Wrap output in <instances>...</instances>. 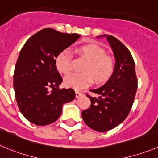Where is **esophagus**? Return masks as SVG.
I'll return each instance as SVG.
<instances>
[{"instance_id": "1", "label": "esophagus", "mask_w": 158, "mask_h": 158, "mask_svg": "<svg viewBox=\"0 0 158 158\" xmlns=\"http://www.w3.org/2000/svg\"><path fill=\"white\" fill-rule=\"evenodd\" d=\"M82 95H83V94H82V93L79 92V91H78V90L76 91V98H79V97H82Z\"/></svg>"}]
</instances>
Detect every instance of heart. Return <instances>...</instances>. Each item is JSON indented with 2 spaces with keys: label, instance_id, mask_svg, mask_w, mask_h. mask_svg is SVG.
I'll return each instance as SVG.
<instances>
[{
  "label": "heart",
  "instance_id": "heart-1",
  "mask_svg": "<svg viewBox=\"0 0 158 158\" xmlns=\"http://www.w3.org/2000/svg\"><path fill=\"white\" fill-rule=\"evenodd\" d=\"M79 52L88 59L82 73H70L64 77V83L68 87L80 89L88 86L93 82V78L97 83L107 80L112 73L113 61L105 55L103 48L95 44H87L79 48ZM72 54L69 49L59 53L55 60L56 67L61 73L67 74L72 69Z\"/></svg>",
  "mask_w": 158,
  "mask_h": 158
}]
</instances>
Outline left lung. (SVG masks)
Here are the masks:
<instances>
[{
  "label": "left lung",
  "instance_id": "left-lung-1",
  "mask_svg": "<svg viewBox=\"0 0 158 158\" xmlns=\"http://www.w3.org/2000/svg\"><path fill=\"white\" fill-rule=\"evenodd\" d=\"M114 53L115 66L108 80L101 87L90 89L98 97L87 95L91 104L82 112L84 122L90 129L103 132L122 123L131 110L137 90L135 62L130 51L117 38L102 35Z\"/></svg>",
  "mask_w": 158,
  "mask_h": 158
}]
</instances>
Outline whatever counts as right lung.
<instances>
[{
  "mask_svg": "<svg viewBox=\"0 0 158 158\" xmlns=\"http://www.w3.org/2000/svg\"><path fill=\"white\" fill-rule=\"evenodd\" d=\"M79 37L77 33L44 29L31 36L19 53L13 82L16 101L23 116L36 126L55 122L63 104L76 97L71 88L59 89L62 78L55 60L59 53Z\"/></svg>",
  "mask_w": 158,
  "mask_h": 158,
  "instance_id": "add662e5",
  "label": "right lung"
}]
</instances>
